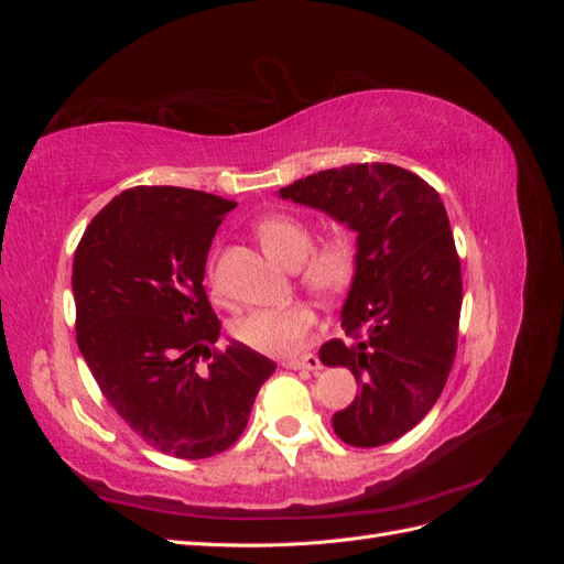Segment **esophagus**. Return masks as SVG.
Returning <instances> with one entry per match:
<instances>
[{
	"label": "esophagus",
	"instance_id": "34e87169",
	"mask_svg": "<svg viewBox=\"0 0 564 564\" xmlns=\"http://www.w3.org/2000/svg\"><path fill=\"white\" fill-rule=\"evenodd\" d=\"M282 367L286 369H308V371H317L319 365V357L317 355H303V357H294V360H284Z\"/></svg>",
	"mask_w": 564,
	"mask_h": 564
}]
</instances>
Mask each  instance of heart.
<instances>
[{
  "label": "heart",
  "mask_w": 564,
  "mask_h": 564,
  "mask_svg": "<svg viewBox=\"0 0 564 564\" xmlns=\"http://www.w3.org/2000/svg\"><path fill=\"white\" fill-rule=\"evenodd\" d=\"M256 235L263 251L278 263L294 268L301 264L303 284L317 296H338L352 284L360 251L352 232L334 230L311 249L313 235L301 218L289 214H272L259 220ZM317 315L313 305L296 301L284 308L253 311L237 322L235 336L256 352L286 357L296 355L308 344Z\"/></svg>",
  "instance_id": "1"
}]
</instances>
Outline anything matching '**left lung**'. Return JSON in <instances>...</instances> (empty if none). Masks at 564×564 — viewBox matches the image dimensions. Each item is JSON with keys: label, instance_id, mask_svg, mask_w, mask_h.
<instances>
[{"label": "left lung", "instance_id": "1", "mask_svg": "<svg viewBox=\"0 0 564 564\" xmlns=\"http://www.w3.org/2000/svg\"><path fill=\"white\" fill-rule=\"evenodd\" d=\"M280 197L357 235L360 263L340 311L355 340H329L319 360L350 369L360 386L334 414V433L352 447L388 445L431 412L456 355L464 284L445 204L395 164L327 169L280 187Z\"/></svg>", "mask_w": 564, "mask_h": 564}]
</instances>
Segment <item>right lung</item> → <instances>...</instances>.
<instances>
[{"label": "right lung", "mask_w": 564, "mask_h": 564, "mask_svg": "<svg viewBox=\"0 0 564 564\" xmlns=\"http://www.w3.org/2000/svg\"><path fill=\"white\" fill-rule=\"evenodd\" d=\"M237 202L172 185L117 195L84 232L73 263L77 346L115 412L148 445L207 458L242 435L275 362L228 340L204 292L216 228Z\"/></svg>", "instance_id": "add662e5"}]
</instances>
